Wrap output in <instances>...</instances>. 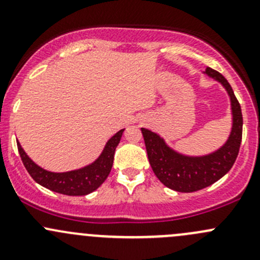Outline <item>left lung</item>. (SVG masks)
<instances>
[{
	"instance_id": "8db88e82",
	"label": "left lung",
	"mask_w": 260,
	"mask_h": 260,
	"mask_svg": "<svg viewBox=\"0 0 260 260\" xmlns=\"http://www.w3.org/2000/svg\"><path fill=\"white\" fill-rule=\"evenodd\" d=\"M205 74L222 84L232 102L233 128L224 146L206 156H185L170 148L158 135L146 128H141L149 165L154 175L165 186L179 192H193L221 179L234 165L242 143V108L233 88L216 70L206 68Z\"/></svg>"
}]
</instances>
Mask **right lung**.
<instances>
[{"label":"right lung","instance_id":"1","mask_svg":"<svg viewBox=\"0 0 260 260\" xmlns=\"http://www.w3.org/2000/svg\"><path fill=\"white\" fill-rule=\"evenodd\" d=\"M124 129L117 132L111 140L107 142L101 156L91 165L83 167V169L74 170L69 172H50L41 169L35 164L25 151L20 143L17 142L18 153L22 159L23 166L26 167L30 176L44 187L55 192L62 193L69 196H83L93 192L106 181L113 166L114 152L122 138Z\"/></svg>","mask_w":260,"mask_h":260}]
</instances>
